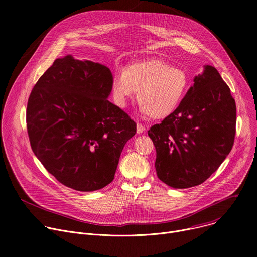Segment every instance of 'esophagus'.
<instances>
[{
  "label": "esophagus",
  "instance_id": "34e87169",
  "mask_svg": "<svg viewBox=\"0 0 257 257\" xmlns=\"http://www.w3.org/2000/svg\"><path fill=\"white\" fill-rule=\"evenodd\" d=\"M143 131H144V126L142 124H140V123H137V133L140 134Z\"/></svg>",
  "mask_w": 257,
  "mask_h": 257
}]
</instances>
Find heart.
I'll return each mask as SVG.
<instances>
[{
	"mask_svg": "<svg viewBox=\"0 0 257 257\" xmlns=\"http://www.w3.org/2000/svg\"><path fill=\"white\" fill-rule=\"evenodd\" d=\"M187 88L186 72L161 60L130 65L116 74L112 82L113 93L120 106H125L137 91L140 112L153 119H164L175 112Z\"/></svg>",
	"mask_w": 257,
	"mask_h": 257,
	"instance_id": "b5f03b06",
	"label": "heart"
}]
</instances>
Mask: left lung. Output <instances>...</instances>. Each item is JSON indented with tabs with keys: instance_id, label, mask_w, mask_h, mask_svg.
<instances>
[{
	"instance_id": "obj_1",
	"label": "left lung",
	"mask_w": 257,
	"mask_h": 257,
	"mask_svg": "<svg viewBox=\"0 0 257 257\" xmlns=\"http://www.w3.org/2000/svg\"><path fill=\"white\" fill-rule=\"evenodd\" d=\"M235 134V99L217 70L206 65L176 111L149 130L159 179L179 189L201 184L230 154Z\"/></svg>"
}]
</instances>
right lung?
Instances as JSON below:
<instances>
[{
    "label": "right lung",
    "instance_id": "1",
    "mask_svg": "<svg viewBox=\"0 0 257 257\" xmlns=\"http://www.w3.org/2000/svg\"><path fill=\"white\" fill-rule=\"evenodd\" d=\"M112 82L107 67L68 55L55 60L31 90V149L69 188L89 192L109 184L124 145L136 133V123L107 100Z\"/></svg>",
    "mask_w": 257,
    "mask_h": 257
}]
</instances>
